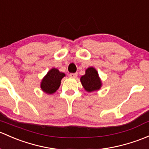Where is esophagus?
I'll return each instance as SVG.
<instances>
[{
	"mask_svg": "<svg viewBox=\"0 0 149 149\" xmlns=\"http://www.w3.org/2000/svg\"><path fill=\"white\" fill-rule=\"evenodd\" d=\"M78 74L77 73H70L69 74V77L72 78V79H75V78L77 77Z\"/></svg>",
	"mask_w": 149,
	"mask_h": 149,
	"instance_id": "34e87169",
	"label": "esophagus"
}]
</instances>
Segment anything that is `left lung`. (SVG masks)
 <instances>
[{
    "mask_svg": "<svg viewBox=\"0 0 149 149\" xmlns=\"http://www.w3.org/2000/svg\"><path fill=\"white\" fill-rule=\"evenodd\" d=\"M81 82L83 87L88 92L96 91L102 86L98 72L93 67H89L86 70L85 75L81 77Z\"/></svg>",
    "mask_w": 149,
    "mask_h": 149,
    "instance_id": "obj_1",
    "label": "left lung"
}]
</instances>
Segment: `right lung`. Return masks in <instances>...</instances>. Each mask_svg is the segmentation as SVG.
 Masks as SVG:
<instances>
[{
  "label": "right lung",
  "mask_w": 149,
  "mask_h": 149,
  "mask_svg": "<svg viewBox=\"0 0 149 149\" xmlns=\"http://www.w3.org/2000/svg\"><path fill=\"white\" fill-rule=\"evenodd\" d=\"M65 73L59 71L57 68H52L47 73L42 79L40 88L42 91L48 94H52L58 89L61 86V79L65 76Z\"/></svg>",
  "instance_id": "obj_1"
}]
</instances>
